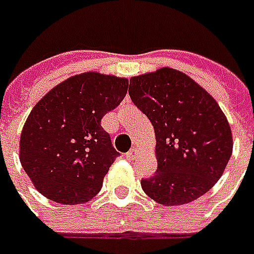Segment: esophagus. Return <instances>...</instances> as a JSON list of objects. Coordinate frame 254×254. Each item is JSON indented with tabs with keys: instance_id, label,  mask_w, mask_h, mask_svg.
I'll return each mask as SVG.
<instances>
[{
	"instance_id": "34e87169",
	"label": "esophagus",
	"mask_w": 254,
	"mask_h": 254,
	"mask_svg": "<svg viewBox=\"0 0 254 254\" xmlns=\"http://www.w3.org/2000/svg\"><path fill=\"white\" fill-rule=\"evenodd\" d=\"M137 154H139V151L136 148H132L130 151L127 152V159H134V158L137 157Z\"/></svg>"
}]
</instances>
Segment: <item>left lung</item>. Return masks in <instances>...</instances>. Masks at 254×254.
Returning <instances> with one entry per match:
<instances>
[{
	"label": "left lung",
	"mask_w": 254,
	"mask_h": 254,
	"mask_svg": "<svg viewBox=\"0 0 254 254\" xmlns=\"http://www.w3.org/2000/svg\"><path fill=\"white\" fill-rule=\"evenodd\" d=\"M129 96L151 121L158 168L141 189L164 206L184 205L206 194L226 169L232 134L213 97L173 68L130 78Z\"/></svg>",
	"instance_id": "left-lung-1"
}]
</instances>
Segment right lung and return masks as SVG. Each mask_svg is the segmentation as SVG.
<instances>
[{
  "label": "right lung",
  "mask_w": 254,
  "mask_h": 254,
  "mask_svg": "<svg viewBox=\"0 0 254 254\" xmlns=\"http://www.w3.org/2000/svg\"><path fill=\"white\" fill-rule=\"evenodd\" d=\"M127 79L84 72L35 104L20 136V162L34 187L64 205L90 201L120 152L102 118L127 96Z\"/></svg>",
  "instance_id": "right-lung-1"
}]
</instances>
